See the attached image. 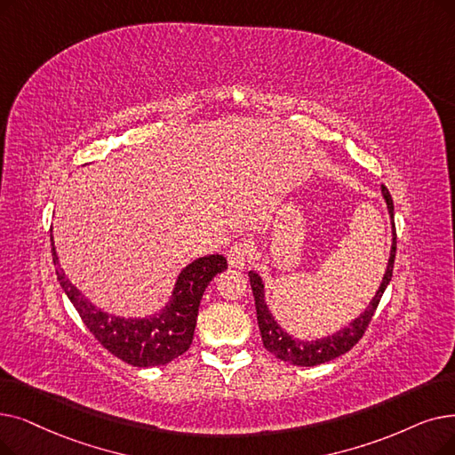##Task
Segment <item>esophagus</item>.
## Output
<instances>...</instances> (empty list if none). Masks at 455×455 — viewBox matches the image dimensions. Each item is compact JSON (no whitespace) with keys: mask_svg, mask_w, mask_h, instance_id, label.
Returning <instances> with one entry per match:
<instances>
[{"mask_svg":"<svg viewBox=\"0 0 455 455\" xmlns=\"http://www.w3.org/2000/svg\"><path fill=\"white\" fill-rule=\"evenodd\" d=\"M247 259H249V249H247L245 243H235L227 252L228 266L234 267V269H245Z\"/></svg>","mask_w":455,"mask_h":455,"instance_id":"obj_1","label":"esophagus"}]
</instances>
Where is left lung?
I'll use <instances>...</instances> for the list:
<instances>
[{
  "mask_svg": "<svg viewBox=\"0 0 455 455\" xmlns=\"http://www.w3.org/2000/svg\"><path fill=\"white\" fill-rule=\"evenodd\" d=\"M381 195L387 203V210L390 215V225H392V245H390V256L388 262L383 273L381 284L371 298L370 305L355 318L349 325L339 329L337 332L327 334V337L315 339V340H301L291 337L290 332H286L276 320L273 318V314L267 307L266 301V288L262 276L256 271H249V281L254 295V305H256V320H259L260 334H262V342L269 353H273L275 357H279L281 361H286L295 366H315V364H323L332 359L340 357L346 351H349L355 344L361 340L364 334L371 315L378 308L381 295L385 293L390 279H392V267H394V259H396V228H394V204H392V196L385 186H381Z\"/></svg>",
  "mask_w": 455,
  "mask_h": 455,
  "instance_id": "obj_1",
  "label": "left lung"
}]
</instances>
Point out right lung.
<instances>
[{
    "label": "right lung",
    "instance_id": "1",
    "mask_svg": "<svg viewBox=\"0 0 455 455\" xmlns=\"http://www.w3.org/2000/svg\"><path fill=\"white\" fill-rule=\"evenodd\" d=\"M50 240L59 284L92 337L115 357L137 368L167 364L189 349L203 293L213 276L228 267L223 254L201 256L176 276L171 298L164 308L145 318H126L98 308L67 279L59 266L52 234Z\"/></svg>",
    "mask_w": 455,
    "mask_h": 455
}]
</instances>
